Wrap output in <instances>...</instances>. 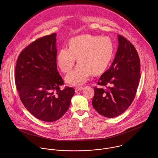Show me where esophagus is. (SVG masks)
Instances as JSON below:
<instances>
[{
  "label": "esophagus",
  "instance_id": "obj_1",
  "mask_svg": "<svg viewBox=\"0 0 158 158\" xmlns=\"http://www.w3.org/2000/svg\"><path fill=\"white\" fill-rule=\"evenodd\" d=\"M83 89V87H77L75 88V92H78Z\"/></svg>",
  "mask_w": 158,
  "mask_h": 158
}]
</instances>
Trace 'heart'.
I'll list each match as a JSON object with an SVG mask.
<instances>
[{
  "instance_id": "obj_1",
  "label": "heart",
  "mask_w": 158,
  "mask_h": 158,
  "mask_svg": "<svg viewBox=\"0 0 158 158\" xmlns=\"http://www.w3.org/2000/svg\"><path fill=\"white\" fill-rule=\"evenodd\" d=\"M112 40L107 36L90 34L79 35L71 38L69 49L61 48L56 56V63L60 70L68 73L75 63L76 67L66 77L71 84L80 85L87 81L90 74L98 76L106 70L114 55Z\"/></svg>"
}]
</instances>
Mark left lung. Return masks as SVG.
<instances>
[{
    "instance_id": "obj_1",
    "label": "left lung",
    "mask_w": 158,
    "mask_h": 158,
    "mask_svg": "<svg viewBox=\"0 0 158 158\" xmlns=\"http://www.w3.org/2000/svg\"><path fill=\"white\" fill-rule=\"evenodd\" d=\"M118 46L110 68L94 87L92 103L101 115L114 118L123 114L133 101L140 79V61L135 46L124 36H118ZM108 87H107V86Z\"/></svg>"
}]
</instances>
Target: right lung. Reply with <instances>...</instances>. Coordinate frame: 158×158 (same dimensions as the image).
<instances>
[{"label":"right lung","instance_id":"right-lung-1","mask_svg":"<svg viewBox=\"0 0 158 158\" xmlns=\"http://www.w3.org/2000/svg\"><path fill=\"white\" fill-rule=\"evenodd\" d=\"M56 33L36 40L20 52L15 82L25 107L36 118L52 122L68 110L74 89L60 86L63 80L57 70Z\"/></svg>","mask_w":158,"mask_h":158}]
</instances>
